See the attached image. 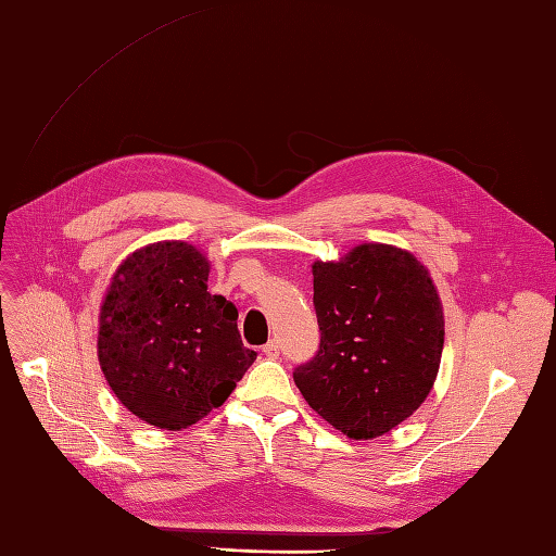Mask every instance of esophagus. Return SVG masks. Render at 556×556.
<instances>
[{"instance_id":"obj_1","label":"esophagus","mask_w":556,"mask_h":556,"mask_svg":"<svg viewBox=\"0 0 556 556\" xmlns=\"http://www.w3.org/2000/svg\"><path fill=\"white\" fill-rule=\"evenodd\" d=\"M262 353H264L266 357L276 359V357L280 355V346H278V341H276V339H268V343H266V346L262 349Z\"/></svg>"}]
</instances>
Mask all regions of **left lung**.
I'll use <instances>...</instances> for the list:
<instances>
[{"label": "left lung", "mask_w": 556, "mask_h": 556, "mask_svg": "<svg viewBox=\"0 0 556 556\" xmlns=\"http://www.w3.org/2000/svg\"><path fill=\"white\" fill-rule=\"evenodd\" d=\"M320 346L294 367L311 409L353 440L400 426L428 397L440 369L444 318L414 254L367 243L341 262L313 264Z\"/></svg>", "instance_id": "8db88e82"}]
</instances>
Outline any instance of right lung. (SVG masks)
I'll use <instances>...</instances> for the list:
<instances>
[{"label": "right lung", "mask_w": 556, "mask_h": 556, "mask_svg": "<svg viewBox=\"0 0 556 556\" xmlns=\"http://www.w3.org/2000/svg\"><path fill=\"white\" fill-rule=\"evenodd\" d=\"M207 274L189 243L147 245L118 266L100 308L104 379L128 412L163 430L217 409L257 359L241 341L238 308L207 292Z\"/></svg>", "instance_id": "right-lung-1"}]
</instances>
